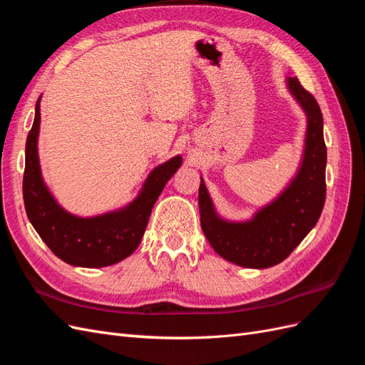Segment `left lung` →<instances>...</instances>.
<instances>
[{"mask_svg": "<svg viewBox=\"0 0 365 365\" xmlns=\"http://www.w3.org/2000/svg\"><path fill=\"white\" fill-rule=\"evenodd\" d=\"M286 88L307 120L302 161L288 185L250 219L230 220L216 212L201 176L197 204L204 235L220 257L244 268L263 269L283 262L317 225L326 201L322 109L297 77H286Z\"/></svg>", "mask_w": 365, "mask_h": 365, "instance_id": "obj_1", "label": "left lung"}]
</instances>
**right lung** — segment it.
<instances>
[{
  "mask_svg": "<svg viewBox=\"0 0 365 365\" xmlns=\"http://www.w3.org/2000/svg\"><path fill=\"white\" fill-rule=\"evenodd\" d=\"M39 103L41 96L26 143L23 195L29 220L46 245L73 267L103 268L121 262L140 245L152 208L165 184L181 168L182 157L176 155L157 165L128 205L90 217L71 215L54 200L42 178L38 155Z\"/></svg>",
  "mask_w": 365,
  "mask_h": 365,
  "instance_id": "add662e5",
  "label": "right lung"
}]
</instances>
